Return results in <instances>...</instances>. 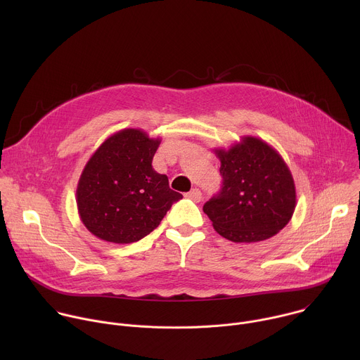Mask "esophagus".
<instances>
[{
	"label": "esophagus",
	"instance_id": "obj_1",
	"mask_svg": "<svg viewBox=\"0 0 360 360\" xmlns=\"http://www.w3.org/2000/svg\"><path fill=\"white\" fill-rule=\"evenodd\" d=\"M185 196L189 198V199H192L193 202H199V200L202 199V193H200V191L196 189V188L191 189L188 193H185Z\"/></svg>",
	"mask_w": 360,
	"mask_h": 360
}]
</instances>
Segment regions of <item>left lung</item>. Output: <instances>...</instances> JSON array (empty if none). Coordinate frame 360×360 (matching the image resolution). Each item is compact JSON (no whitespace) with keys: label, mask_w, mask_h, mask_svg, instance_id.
Returning <instances> with one entry per match:
<instances>
[{"label":"left lung","mask_w":360,"mask_h":360,"mask_svg":"<svg viewBox=\"0 0 360 360\" xmlns=\"http://www.w3.org/2000/svg\"><path fill=\"white\" fill-rule=\"evenodd\" d=\"M224 178L221 192L203 205L214 229L232 242L269 239L290 221L295 181L279 152L256 136L214 149Z\"/></svg>","instance_id":"left-lung-1"}]
</instances>
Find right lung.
<instances>
[{
  "label": "right lung",
  "mask_w": 360,
  "mask_h": 360,
  "mask_svg": "<svg viewBox=\"0 0 360 360\" xmlns=\"http://www.w3.org/2000/svg\"><path fill=\"white\" fill-rule=\"evenodd\" d=\"M161 138L125 128L92 153L77 186L78 214L85 228L111 243H132L155 229L172 203L182 199L168 176L152 168Z\"/></svg>",
  "instance_id": "obj_1"
}]
</instances>
